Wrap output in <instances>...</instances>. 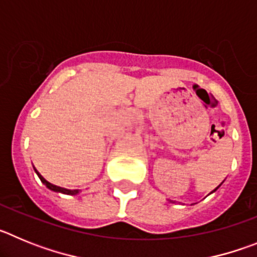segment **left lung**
Listing matches in <instances>:
<instances>
[{"instance_id": "1", "label": "left lung", "mask_w": 257, "mask_h": 257, "mask_svg": "<svg viewBox=\"0 0 257 257\" xmlns=\"http://www.w3.org/2000/svg\"><path fill=\"white\" fill-rule=\"evenodd\" d=\"M217 188H219V187H217ZM217 188H216V189H217ZM216 189H215V190H216ZM215 190H213V192H215Z\"/></svg>"}]
</instances>
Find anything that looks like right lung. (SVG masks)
Here are the masks:
<instances>
[{"label": "right lung", "instance_id": "obj_1", "mask_svg": "<svg viewBox=\"0 0 257 257\" xmlns=\"http://www.w3.org/2000/svg\"><path fill=\"white\" fill-rule=\"evenodd\" d=\"M35 171H36V174L38 175V178H40V180L42 181V183H44L45 185H46V187L49 188L50 190H52V192L63 193V194H69V196H74V194H77V193L79 192V190H76V189H74V190H70V189H65V188L58 187V185H54V184L49 183V181H47L46 179H44V176H42V175H41L40 172H38L36 169H35Z\"/></svg>", "mask_w": 257, "mask_h": 257}]
</instances>
